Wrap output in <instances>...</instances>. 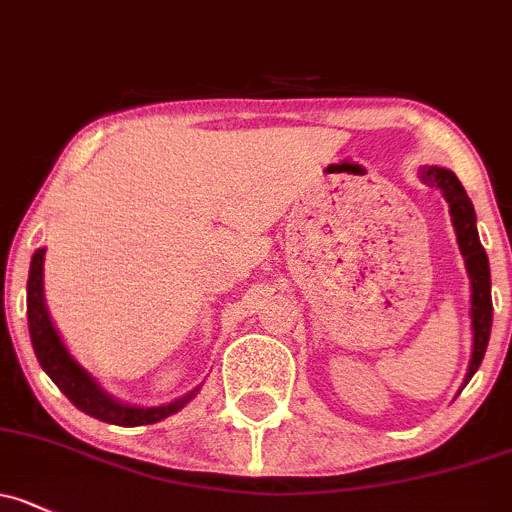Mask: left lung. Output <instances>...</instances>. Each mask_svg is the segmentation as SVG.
<instances>
[{
	"label": "left lung",
	"instance_id": "obj_1",
	"mask_svg": "<svg viewBox=\"0 0 512 512\" xmlns=\"http://www.w3.org/2000/svg\"><path fill=\"white\" fill-rule=\"evenodd\" d=\"M419 179L422 184L439 188L444 193L446 203H449L451 223L456 230V242H459L461 257H464L466 274L471 282V360L469 370L461 390L473 378V373L481 365L483 355H486L488 338H491V324H493V301H491V267H488V255L483 250L481 240H478L476 230V211H473L471 198L466 196L464 186L456 179L454 171L441 169V166H422L419 169Z\"/></svg>",
	"mask_w": 512,
	"mask_h": 512
}]
</instances>
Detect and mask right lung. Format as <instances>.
<instances>
[{"instance_id":"1","label":"right lung","mask_w":512,"mask_h":512,"mask_svg":"<svg viewBox=\"0 0 512 512\" xmlns=\"http://www.w3.org/2000/svg\"><path fill=\"white\" fill-rule=\"evenodd\" d=\"M43 257H46V247H39L34 252V257H31L29 284H26V314H29L31 346H34L36 358H39L41 368L46 370L48 378L58 385V390L80 412L90 414V417L107 424L139 427V424H154L171 417V414L179 412L181 407H186L198 395L201 387H193L188 395L159 407L127 405V402H120L115 395H110L98 383V378L73 358V353L63 343L61 333L53 326L51 314L46 309V297H43Z\"/></svg>"}]
</instances>
